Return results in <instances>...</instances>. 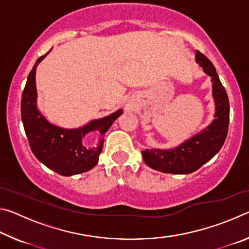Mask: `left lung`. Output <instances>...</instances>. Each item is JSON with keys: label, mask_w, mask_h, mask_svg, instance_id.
<instances>
[{"label": "left lung", "mask_w": 249, "mask_h": 249, "mask_svg": "<svg viewBox=\"0 0 249 249\" xmlns=\"http://www.w3.org/2000/svg\"><path fill=\"white\" fill-rule=\"evenodd\" d=\"M196 64L211 77L212 96L215 105L214 120L179 146L169 149H145L142 156L145 163L155 170L165 174L189 175L212 159L226 140L230 123V102L221 80L208 58L200 52H196Z\"/></svg>", "instance_id": "obj_1"}]
</instances>
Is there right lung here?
I'll use <instances>...</instances> for the list:
<instances>
[{"mask_svg": "<svg viewBox=\"0 0 249 249\" xmlns=\"http://www.w3.org/2000/svg\"><path fill=\"white\" fill-rule=\"evenodd\" d=\"M50 50L37 59L28 74L20 112L25 133L35 157L49 169L69 177L89 171L98 163L103 148L104 134L117 117L123 114V109L120 108L107 116L92 120L77 128H64L50 123L37 107L36 89L37 66ZM91 132H98L100 136L96 146H88L86 144V136Z\"/></svg>", "mask_w": 249, "mask_h": 249, "instance_id": "1", "label": "right lung"}]
</instances>
